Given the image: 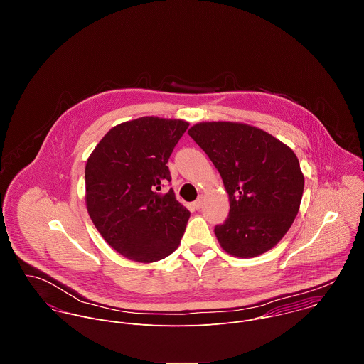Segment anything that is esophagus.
I'll return each instance as SVG.
<instances>
[{
	"label": "esophagus",
	"mask_w": 364,
	"mask_h": 364,
	"mask_svg": "<svg viewBox=\"0 0 364 364\" xmlns=\"http://www.w3.org/2000/svg\"><path fill=\"white\" fill-rule=\"evenodd\" d=\"M203 206V198L200 196L195 203H193V208H196V210H199V208H202Z\"/></svg>",
	"instance_id": "1"
}]
</instances>
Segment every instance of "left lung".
Returning a JSON list of instances; mask_svg holds the SVG:
<instances>
[{
	"label": "left lung",
	"instance_id": "1",
	"mask_svg": "<svg viewBox=\"0 0 364 364\" xmlns=\"http://www.w3.org/2000/svg\"><path fill=\"white\" fill-rule=\"evenodd\" d=\"M188 134L221 175L230 213L214 234L238 258L272 250L291 227L303 198L304 175L290 147L258 127L203 122Z\"/></svg>",
	"mask_w": 364,
	"mask_h": 364
}]
</instances>
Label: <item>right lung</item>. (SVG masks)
Masks as SVG:
<instances>
[{"mask_svg":"<svg viewBox=\"0 0 364 364\" xmlns=\"http://www.w3.org/2000/svg\"><path fill=\"white\" fill-rule=\"evenodd\" d=\"M189 123L144 116L112 127L85 165V203L105 241L127 259L150 263L181 244L189 210L172 189L166 162Z\"/></svg>","mask_w":364,"mask_h":364,"instance_id":"right-lung-1","label":"right lung"}]
</instances>
